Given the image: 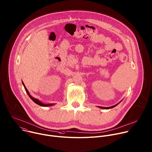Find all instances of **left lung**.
<instances>
[{
  "label": "left lung",
  "instance_id": "1",
  "mask_svg": "<svg viewBox=\"0 0 152 152\" xmlns=\"http://www.w3.org/2000/svg\"><path fill=\"white\" fill-rule=\"evenodd\" d=\"M118 104H116V105H115V106H112V107H99V108H102V109H112V108H113V107H115V106H116Z\"/></svg>",
  "mask_w": 152,
  "mask_h": 152
}]
</instances>
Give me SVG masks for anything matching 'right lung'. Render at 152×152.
<instances>
[{"label": "right lung", "instance_id": "add662e5", "mask_svg": "<svg viewBox=\"0 0 152 152\" xmlns=\"http://www.w3.org/2000/svg\"><path fill=\"white\" fill-rule=\"evenodd\" d=\"M23 86H24V88H25V90H26V91L27 94H28V95L29 96V97H30V98L33 101V102H34L36 104H38V105H39V106H45V107H46V106H53V104H43V103H41L39 99H36V98H33V96H31L30 95V94H29V92H28V90H27V88H26L25 85L24 84V83H23Z\"/></svg>", "mask_w": 152, "mask_h": 152}]
</instances>
